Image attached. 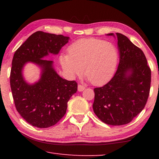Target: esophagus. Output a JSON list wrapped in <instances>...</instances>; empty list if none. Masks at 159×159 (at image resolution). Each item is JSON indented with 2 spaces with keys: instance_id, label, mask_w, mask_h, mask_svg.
<instances>
[{
  "instance_id": "esophagus-1",
  "label": "esophagus",
  "mask_w": 159,
  "mask_h": 159,
  "mask_svg": "<svg viewBox=\"0 0 159 159\" xmlns=\"http://www.w3.org/2000/svg\"><path fill=\"white\" fill-rule=\"evenodd\" d=\"M84 90H85L84 86L82 85H80V84H79V85H78V90H79V92H81V91Z\"/></svg>"
}]
</instances>
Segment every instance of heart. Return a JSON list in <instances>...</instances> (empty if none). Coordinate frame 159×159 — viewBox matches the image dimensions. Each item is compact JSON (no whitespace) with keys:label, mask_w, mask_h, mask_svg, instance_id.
Returning <instances> with one entry per match:
<instances>
[{"label":"heart","mask_w":159,"mask_h":159,"mask_svg":"<svg viewBox=\"0 0 159 159\" xmlns=\"http://www.w3.org/2000/svg\"><path fill=\"white\" fill-rule=\"evenodd\" d=\"M118 52L111 43L98 39H80L69 48V54L60 57L61 66L69 76L74 78L83 71L93 85L106 83L114 76Z\"/></svg>","instance_id":"1"}]
</instances>
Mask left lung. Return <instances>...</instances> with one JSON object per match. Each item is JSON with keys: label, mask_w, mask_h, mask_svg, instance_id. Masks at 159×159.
I'll list each match as a JSON object with an SVG mask.
<instances>
[{"label": "left lung", "mask_w": 159, "mask_h": 159, "mask_svg": "<svg viewBox=\"0 0 159 159\" xmlns=\"http://www.w3.org/2000/svg\"><path fill=\"white\" fill-rule=\"evenodd\" d=\"M120 61L114 77L94 89L93 108L102 122L111 125L130 123L144 108L149 98L151 69L142 50L116 33ZM108 36H114V34Z\"/></svg>", "instance_id": "8db88e82"}]
</instances>
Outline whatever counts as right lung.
Segmentation results:
<instances>
[{
    "mask_svg": "<svg viewBox=\"0 0 159 159\" xmlns=\"http://www.w3.org/2000/svg\"><path fill=\"white\" fill-rule=\"evenodd\" d=\"M69 37L36 31L15 51L10 71V87L16 109L31 125L46 128L55 125L64 114L67 102L76 93L75 80L63 79L53 67V61L43 59L57 55ZM32 62L42 69L41 78L29 84L23 79L25 64Z\"/></svg>",
    "mask_w": 159,
    "mask_h": 159,
    "instance_id": "1",
    "label": "right lung"
}]
</instances>
